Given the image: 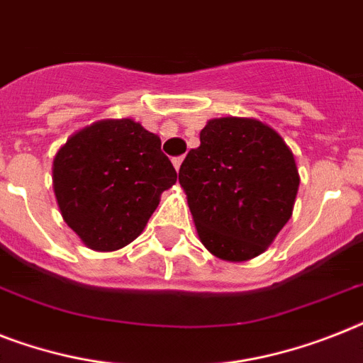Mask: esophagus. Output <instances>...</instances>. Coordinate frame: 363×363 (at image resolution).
Masks as SVG:
<instances>
[{"label": "esophagus", "mask_w": 363, "mask_h": 363, "mask_svg": "<svg viewBox=\"0 0 363 363\" xmlns=\"http://www.w3.org/2000/svg\"><path fill=\"white\" fill-rule=\"evenodd\" d=\"M182 160H184V156H175V158H173V166H175V169L177 172H179V167H181V164H182Z\"/></svg>", "instance_id": "obj_1"}]
</instances>
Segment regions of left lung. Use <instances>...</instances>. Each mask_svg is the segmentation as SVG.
I'll return each mask as SVG.
<instances>
[{
  "label": "left lung",
  "mask_w": 363,
  "mask_h": 363,
  "mask_svg": "<svg viewBox=\"0 0 363 363\" xmlns=\"http://www.w3.org/2000/svg\"><path fill=\"white\" fill-rule=\"evenodd\" d=\"M179 182L203 246L223 261H248L272 244L293 214L300 177L293 151L248 117L211 119Z\"/></svg>",
  "instance_id": "obj_1"
}]
</instances>
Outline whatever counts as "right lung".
Masks as SVG:
<instances>
[{"label": "right lung", "instance_id": "1", "mask_svg": "<svg viewBox=\"0 0 363 363\" xmlns=\"http://www.w3.org/2000/svg\"><path fill=\"white\" fill-rule=\"evenodd\" d=\"M160 138L132 119L85 126L57 151L52 167L61 216L96 252L125 248L149 222L177 172Z\"/></svg>", "mask_w": 363, "mask_h": 363}]
</instances>
